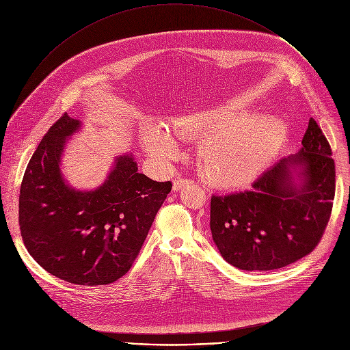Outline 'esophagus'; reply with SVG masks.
<instances>
[{
  "mask_svg": "<svg viewBox=\"0 0 350 350\" xmlns=\"http://www.w3.org/2000/svg\"><path fill=\"white\" fill-rule=\"evenodd\" d=\"M188 184H191L189 180H187V178H177V180L173 181V191H180V189H183Z\"/></svg>",
  "mask_w": 350,
  "mask_h": 350,
  "instance_id": "esophagus-1",
  "label": "esophagus"
}]
</instances>
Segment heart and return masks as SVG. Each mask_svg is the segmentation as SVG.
Returning a JSON list of instances; mask_svg holds the SVG:
<instances>
[{
    "instance_id": "obj_1",
    "label": "heart",
    "mask_w": 350,
    "mask_h": 350,
    "mask_svg": "<svg viewBox=\"0 0 350 350\" xmlns=\"http://www.w3.org/2000/svg\"><path fill=\"white\" fill-rule=\"evenodd\" d=\"M139 135L145 152L161 162L178 155L177 137H199V174L209 185L228 189L252 183L267 169L286 141L288 127L275 115L247 116L239 107L224 105L187 112L167 127L146 123Z\"/></svg>"
}]
</instances>
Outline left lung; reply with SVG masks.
Returning <instances> with one entry per match:
<instances>
[{"instance_id":"8db88e82","label":"left lung","mask_w":350,"mask_h":350,"mask_svg":"<svg viewBox=\"0 0 350 350\" xmlns=\"http://www.w3.org/2000/svg\"><path fill=\"white\" fill-rule=\"evenodd\" d=\"M331 146L314 119L297 154L266 170L252 189L213 195L211 231L221 258L241 270H275L310 254L335 196Z\"/></svg>"}]
</instances>
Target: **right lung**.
Instances as JSON below:
<instances>
[{
    "label": "right lung",
    "mask_w": 350,
    "mask_h": 350,
    "mask_svg": "<svg viewBox=\"0 0 350 350\" xmlns=\"http://www.w3.org/2000/svg\"><path fill=\"white\" fill-rule=\"evenodd\" d=\"M81 122L64 115L38 144L19 195V226L30 256L49 274L77 285H107L135 260L172 189L119 155L101 185L72 187L61 170L68 139Z\"/></svg>",
    "instance_id": "right-lung-1"
}]
</instances>
